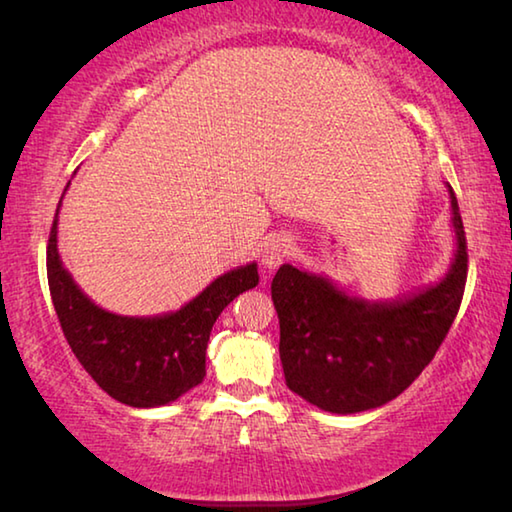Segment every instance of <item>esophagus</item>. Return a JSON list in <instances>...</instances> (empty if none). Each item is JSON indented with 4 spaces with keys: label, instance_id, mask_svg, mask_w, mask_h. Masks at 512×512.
Masks as SVG:
<instances>
[{
    "label": "esophagus",
    "instance_id": "34e87169",
    "mask_svg": "<svg viewBox=\"0 0 512 512\" xmlns=\"http://www.w3.org/2000/svg\"><path fill=\"white\" fill-rule=\"evenodd\" d=\"M289 255H291V239L284 235H277V237L268 239L264 244L262 264L266 271H275V268L280 266Z\"/></svg>",
    "mask_w": 512,
    "mask_h": 512
}]
</instances>
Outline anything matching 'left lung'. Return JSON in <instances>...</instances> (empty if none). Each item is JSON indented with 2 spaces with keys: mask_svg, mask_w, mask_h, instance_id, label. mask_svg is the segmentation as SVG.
Listing matches in <instances>:
<instances>
[{
  "mask_svg": "<svg viewBox=\"0 0 512 512\" xmlns=\"http://www.w3.org/2000/svg\"><path fill=\"white\" fill-rule=\"evenodd\" d=\"M447 194L456 250L436 284L368 300L305 268L282 264L275 273L271 298L284 379L302 400L339 415L377 409L406 391L433 359L467 280L465 230L452 185Z\"/></svg>",
  "mask_w": 512,
  "mask_h": 512,
  "instance_id": "8db88e82",
  "label": "left lung"
}]
</instances>
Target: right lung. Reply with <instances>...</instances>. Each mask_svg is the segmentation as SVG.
<instances>
[{
	"label": "right lung",
	"mask_w": 512,
	"mask_h": 512,
	"mask_svg": "<svg viewBox=\"0 0 512 512\" xmlns=\"http://www.w3.org/2000/svg\"><path fill=\"white\" fill-rule=\"evenodd\" d=\"M60 205L63 198L51 225L47 277L69 348L117 402L135 409L176 402L203 381L212 325L239 293L257 287V264L250 262L219 275L176 311L158 316L112 314L94 305L63 266L58 255Z\"/></svg>",
	"instance_id": "1"
}]
</instances>
